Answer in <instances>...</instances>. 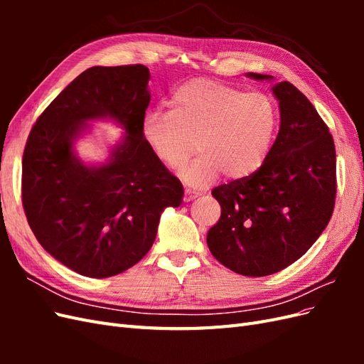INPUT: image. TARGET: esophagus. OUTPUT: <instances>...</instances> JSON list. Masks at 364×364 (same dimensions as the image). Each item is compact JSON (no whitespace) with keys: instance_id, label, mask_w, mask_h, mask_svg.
<instances>
[{"instance_id":"obj_1","label":"esophagus","mask_w":364,"mask_h":364,"mask_svg":"<svg viewBox=\"0 0 364 364\" xmlns=\"http://www.w3.org/2000/svg\"><path fill=\"white\" fill-rule=\"evenodd\" d=\"M200 196V193L199 191H193V190H185V196H183V200L185 202H191V200H194V199H197V197Z\"/></svg>"}]
</instances>
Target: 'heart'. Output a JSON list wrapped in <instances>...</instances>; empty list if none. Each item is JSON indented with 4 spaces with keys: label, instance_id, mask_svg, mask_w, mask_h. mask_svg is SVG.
Listing matches in <instances>:
<instances>
[{
    "label": "heart",
    "instance_id": "heart-1",
    "mask_svg": "<svg viewBox=\"0 0 364 364\" xmlns=\"http://www.w3.org/2000/svg\"><path fill=\"white\" fill-rule=\"evenodd\" d=\"M278 119V107L266 92L194 79L171 94L168 112L144 114L141 135L170 168L181 167L196 146L200 155L178 174L191 188H205L222 173L229 181L255 173L272 147Z\"/></svg>",
    "mask_w": 364,
    "mask_h": 364
}]
</instances>
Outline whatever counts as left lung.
Returning <instances> with one entry per match:
<instances>
[{"instance_id": "obj_1", "label": "left lung", "mask_w": 364, "mask_h": 364, "mask_svg": "<svg viewBox=\"0 0 364 364\" xmlns=\"http://www.w3.org/2000/svg\"><path fill=\"white\" fill-rule=\"evenodd\" d=\"M272 92L281 124L266 159L249 178L213 190L222 215L208 230V247L245 277H267L299 259L323 232L336 200V147L328 126L290 82L272 85Z\"/></svg>"}]
</instances>
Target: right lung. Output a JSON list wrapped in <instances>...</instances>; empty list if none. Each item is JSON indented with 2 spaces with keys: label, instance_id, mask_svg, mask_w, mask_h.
<instances>
[{
  "label": "right lung",
  "instance_id": "right-lung-1",
  "mask_svg": "<svg viewBox=\"0 0 364 364\" xmlns=\"http://www.w3.org/2000/svg\"><path fill=\"white\" fill-rule=\"evenodd\" d=\"M144 65L92 67L65 87L33 126L23 156V205L33 234L75 273L109 278L135 266L156 238L165 208L182 203L181 181L141 135L150 103ZM97 119L125 135L102 164L76 156Z\"/></svg>",
  "mask_w": 364,
  "mask_h": 364
}]
</instances>
